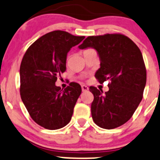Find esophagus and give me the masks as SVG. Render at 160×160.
<instances>
[{
    "mask_svg": "<svg viewBox=\"0 0 160 160\" xmlns=\"http://www.w3.org/2000/svg\"><path fill=\"white\" fill-rule=\"evenodd\" d=\"M81 87H82V90H83V92H87V91L89 90V87H87V86L83 85Z\"/></svg>",
    "mask_w": 160,
    "mask_h": 160,
    "instance_id": "obj_1",
    "label": "esophagus"
}]
</instances>
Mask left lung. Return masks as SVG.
Returning <instances> with one entry per match:
<instances>
[{
  "mask_svg": "<svg viewBox=\"0 0 160 160\" xmlns=\"http://www.w3.org/2000/svg\"><path fill=\"white\" fill-rule=\"evenodd\" d=\"M78 48H94L100 60L95 73L100 83L109 80L108 92L94 87L91 114L95 124L113 129L131 118L143 98L147 72L141 52L128 37L122 34L89 36Z\"/></svg>",
  "mask_w": 160,
  "mask_h": 160,
  "instance_id": "1",
  "label": "left lung"
}]
</instances>
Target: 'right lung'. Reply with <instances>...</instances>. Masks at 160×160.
I'll return each mask as SVG.
<instances>
[{
    "mask_svg": "<svg viewBox=\"0 0 160 160\" xmlns=\"http://www.w3.org/2000/svg\"><path fill=\"white\" fill-rule=\"evenodd\" d=\"M84 38L64 31L51 32L31 45L22 58L21 99L32 120L45 128H61L71 121L81 87L72 83L63 90L55 82L66 71L69 51Z\"/></svg>",
    "mask_w": 160,
    "mask_h": 160,
    "instance_id": "1",
    "label": "right lung"
}]
</instances>
